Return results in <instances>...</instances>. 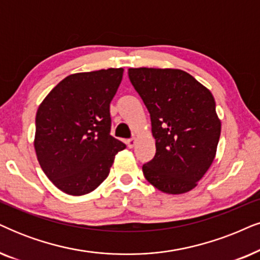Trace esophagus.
<instances>
[{
	"label": "esophagus",
	"mask_w": 260,
	"mask_h": 260,
	"mask_svg": "<svg viewBox=\"0 0 260 260\" xmlns=\"http://www.w3.org/2000/svg\"><path fill=\"white\" fill-rule=\"evenodd\" d=\"M126 144L129 148H134L135 144H136V140L135 138H130V140L126 141Z\"/></svg>",
	"instance_id": "34e87169"
}]
</instances>
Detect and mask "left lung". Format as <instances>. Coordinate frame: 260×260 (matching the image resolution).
<instances>
[{
  "mask_svg": "<svg viewBox=\"0 0 260 260\" xmlns=\"http://www.w3.org/2000/svg\"><path fill=\"white\" fill-rule=\"evenodd\" d=\"M127 74L149 111L156 146L142 167L144 177L165 193L191 191L216 156L221 120L214 96L180 69L130 68Z\"/></svg>",
  "mask_w": 260,
  "mask_h": 260,
  "instance_id": "8db88e82",
  "label": "left lung"
}]
</instances>
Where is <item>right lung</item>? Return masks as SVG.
<instances>
[{
	"mask_svg": "<svg viewBox=\"0 0 260 260\" xmlns=\"http://www.w3.org/2000/svg\"><path fill=\"white\" fill-rule=\"evenodd\" d=\"M123 68L67 76L37 111L35 149L46 177L72 196L95 190L125 144L110 135V104Z\"/></svg>",
	"mask_w": 260,
	"mask_h": 260,
	"instance_id": "right-lung-1",
	"label": "right lung"
}]
</instances>
